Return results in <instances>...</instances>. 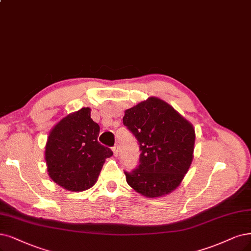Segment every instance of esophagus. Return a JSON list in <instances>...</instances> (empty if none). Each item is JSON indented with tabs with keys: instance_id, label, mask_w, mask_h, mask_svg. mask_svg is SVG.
<instances>
[{
	"instance_id": "esophagus-1",
	"label": "esophagus",
	"mask_w": 251,
	"mask_h": 251,
	"mask_svg": "<svg viewBox=\"0 0 251 251\" xmlns=\"http://www.w3.org/2000/svg\"><path fill=\"white\" fill-rule=\"evenodd\" d=\"M113 152H114V155H115V156H118V152H119L118 146H114V147H113Z\"/></svg>"
}]
</instances>
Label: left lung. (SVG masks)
<instances>
[{
	"label": "left lung",
	"instance_id": "8db88e82",
	"mask_svg": "<svg viewBox=\"0 0 251 251\" xmlns=\"http://www.w3.org/2000/svg\"><path fill=\"white\" fill-rule=\"evenodd\" d=\"M123 124L140 145V164L124 172L126 181L146 198L171 193L182 182L193 159L192 124L165 101L149 97L126 109Z\"/></svg>",
	"mask_w": 251,
	"mask_h": 251
}]
</instances>
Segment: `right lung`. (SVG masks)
I'll return each instance as SVG.
<instances>
[{"mask_svg":"<svg viewBox=\"0 0 251 251\" xmlns=\"http://www.w3.org/2000/svg\"><path fill=\"white\" fill-rule=\"evenodd\" d=\"M100 127L91 119V109L67 115L53 126L45 146L50 179L69 191H83L97 182L113 151L98 143Z\"/></svg>","mask_w":251,"mask_h":251,"instance_id":"add662e5","label":"right lung"}]
</instances>
